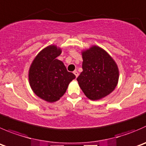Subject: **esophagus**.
Segmentation results:
<instances>
[{
    "mask_svg": "<svg viewBox=\"0 0 146 146\" xmlns=\"http://www.w3.org/2000/svg\"><path fill=\"white\" fill-rule=\"evenodd\" d=\"M73 73H74V75H75V76H76V78H77L78 77V72L77 71V70H75V71H73Z\"/></svg>",
    "mask_w": 146,
    "mask_h": 146,
    "instance_id": "esophagus-1",
    "label": "esophagus"
}]
</instances>
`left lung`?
Here are the masks:
<instances>
[{"label":"left lung","mask_w":146,"mask_h":146,"mask_svg":"<svg viewBox=\"0 0 146 146\" xmlns=\"http://www.w3.org/2000/svg\"><path fill=\"white\" fill-rule=\"evenodd\" d=\"M83 71L77 78L86 97L97 100L112 93L117 86L119 70L115 60L107 52L92 46L81 52Z\"/></svg>","instance_id":"1"}]
</instances>
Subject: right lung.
<instances>
[{
  "label": "right lung",
  "mask_w": 146,
  "mask_h": 146,
  "mask_svg": "<svg viewBox=\"0 0 146 146\" xmlns=\"http://www.w3.org/2000/svg\"><path fill=\"white\" fill-rule=\"evenodd\" d=\"M61 53V48L56 45L47 46L35 56L28 71L33 93L49 103L58 100L66 92L69 83L76 78L63 62L57 59Z\"/></svg>",
  "instance_id": "right-lung-1"
}]
</instances>
